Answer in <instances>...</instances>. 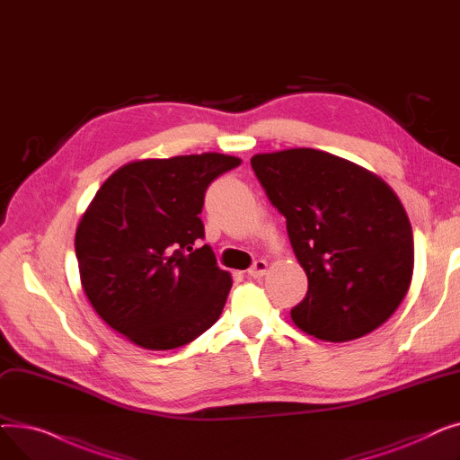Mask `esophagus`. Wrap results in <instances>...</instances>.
Instances as JSON below:
<instances>
[{"mask_svg":"<svg viewBox=\"0 0 460 460\" xmlns=\"http://www.w3.org/2000/svg\"><path fill=\"white\" fill-rule=\"evenodd\" d=\"M267 269H269V262L262 261V259H257V261L252 264V267L248 269V276H250V278H262L264 272H267Z\"/></svg>","mask_w":460,"mask_h":460,"instance_id":"obj_1","label":"esophagus"}]
</instances>
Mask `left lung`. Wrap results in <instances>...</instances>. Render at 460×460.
Segmentation results:
<instances>
[{"instance_id":"obj_1","label":"left lung","mask_w":460,"mask_h":460,"mask_svg":"<svg viewBox=\"0 0 460 460\" xmlns=\"http://www.w3.org/2000/svg\"><path fill=\"white\" fill-rule=\"evenodd\" d=\"M252 167L307 274L305 298L291 309L295 324L340 343L388 321L414 270L412 226L394 190L315 149L255 155Z\"/></svg>"}]
</instances>
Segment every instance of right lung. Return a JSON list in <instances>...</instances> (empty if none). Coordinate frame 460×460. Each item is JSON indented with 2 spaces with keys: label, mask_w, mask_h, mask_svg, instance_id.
<instances>
[{
  "label": "right lung",
  "mask_w": 460,
  "mask_h": 460,
  "mask_svg": "<svg viewBox=\"0 0 460 460\" xmlns=\"http://www.w3.org/2000/svg\"><path fill=\"white\" fill-rule=\"evenodd\" d=\"M217 153L130 162L96 191L76 229L84 291L101 319L143 349L182 347L222 315L231 276L216 264L201 210Z\"/></svg>",
  "instance_id": "obj_1"
}]
</instances>
